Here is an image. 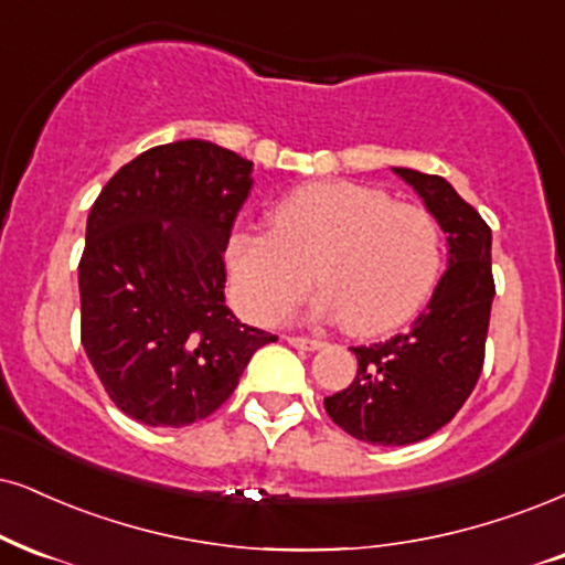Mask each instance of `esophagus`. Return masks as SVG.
<instances>
[{
	"label": "esophagus",
	"mask_w": 565,
	"mask_h": 565,
	"mask_svg": "<svg viewBox=\"0 0 565 565\" xmlns=\"http://www.w3.org/2000/svg\"><path fill=\"white\" fill-rule=\"evenodd\" d=\"M288 343L294 348H301V351H317V348H322L324 343L317 338H303V335H288Z\"/></svg>",
	"instance_id": "esophagus-1"
}]
</instances>
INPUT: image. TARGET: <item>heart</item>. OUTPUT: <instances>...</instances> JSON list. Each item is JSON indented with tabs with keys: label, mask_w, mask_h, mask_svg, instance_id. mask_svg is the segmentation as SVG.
Returning <instances> with one entry per match:
<instances>
[{
	"label": "heart",
	"mask_w": 565,
	"mask_h": 565,
	"mask_svg": "<svg viewBox=\"0 0 565 565\" xmlns=\"http://www.w3.org/2000/svg\"><path fill=\"white\" fill-rule=\"evenodd\" d=\"M225 262L235 301L256 322L288 317L315 271L322 315L356 335H380L414 319L435 294L445 235L429 209L330 180L277 201L269 230H235Z\"/></svg>",
	"instance_id": "heart-1"
}]
</instances>
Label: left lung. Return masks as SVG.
I'll list each match as a JSON object with an SVG mask.
<instances>
[{"label":"left lung","mask_w":565,"mask_h":565,"mask_svg":"<svg viewBox=\"0 0 565 565\" xmlns=\"http://www.w3.org/2000/svg\"><path fill=\"white\" fill-rule=\"evenodd\" d=\"M395 175L414 185L448 233V269L406 332L351 348L356 377L324 398L340 429L372 445L419 443L461 411L482 374L495 296L492 233L477 209L440 175L408 167H395Z\"/></svg>","instance_id":"1"}]
</instances>
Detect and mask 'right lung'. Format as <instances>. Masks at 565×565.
<instances>
[{"mask_svg": "<svg viewBox=\"0 0 565 565\" xmlns=\"http://www.w3.org/2000/svg\"><path fill=\"white\" fill-rule=\"evenodd\" d=\"M250 167L209 141L154 146L120 167L90 206L78 264L81 343L130 419H206L250 356L277 340L225 303V248Z\"/></svg>", "mask_w": 565, "mask_h": 565, "instance_id": "add662e5", "label": "right lung"}]
</instances>
